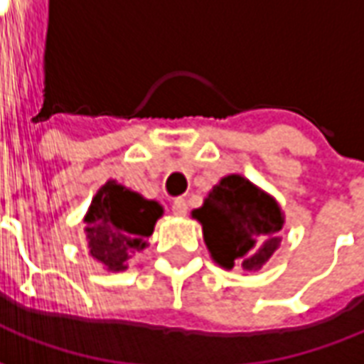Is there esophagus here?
Listing matches in <instances>:
<instances>
[{
  "label": "esophagus",
  "instance_id": "obj_1",
  "mask_svg": "<svg viewBox=\"0 0 364 364\" xmlns=\"http://www.w3.org/2000/svg\"><path fill=\"white\" fill-rule=\"evenodd\" d=\"M171 213H173L175 216L183 218V216L187 214V203H185L183 198H175L173 203H171Z\"/></svg>",
  "mask_w": 364,
  "mask_h": 364
}]
</instances>
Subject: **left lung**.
<instances>
[{
	"instance_id": "left-lung-1",
	"label": "left lung",
	"mask_w": 364,
	"mask_h": 364,
	"mask_svg": "<svg viewBox=\"0 0 364 364\" xmlns=\"http://www.w3.org/2000/svg\"><path fill=\"white\" fill-rule=\"evenodd\" d=\"M191 216L203 226L213 261L226 271H257L281 245L284 213L277 198L240 173L222 177Z\"/></svg>"
}]
</instances>
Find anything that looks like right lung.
I'll return each instance as SVG.
<instances>
[{
    "instance_id": "obj_1",
    "label": "right lung",
    "mask_w": 364,
    "mask_h": 364,
    "mask_svg": "<svg viewBox=\"0 0 364 364\" xmlns=\"http://www.w3.org/2000/svg\"><path fill=\"white\" fill-rule=\"evenodd\" d=\"M161 216L164 206L158 200L109 179L99 187L83 216L87 252L103 269L120 273L136 253L148 247V237Z\"/></svg>"
}]
</instances>
